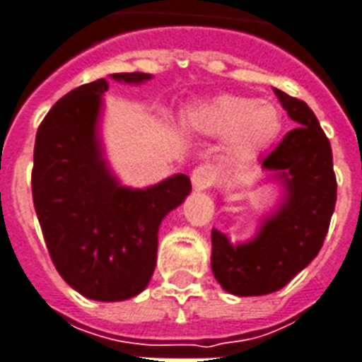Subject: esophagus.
<instances>
[{"instance_id": "34e87169", "label": "esophagus", "mask_w": 362, "mask_h": 362, "mask_svg": "<svg viewBox=\"0 0 362 362\" xmlns=\"http://www.w3.org/2000/svg\"><path fill=\"white\" fill-rule=\"evenodd\" d=\"M215 180V168L209 167V165H199V167L194 168V173H192V186H194V189L209 188V186H213V182Z\"/></svg>"}]
</instances>
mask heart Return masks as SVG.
<instances>
[{
    "label": "heart",
    "instance_id": "b5f03b06",
    "mask_svg": "<svg viewBox=\"0 0 362 362\" xmlns=\"http://www.w3.org/2000/svg\"><path fill=\"white\" fill-rule=\"evenodd\" d=\"M184 119L197 132L226 136V147L235 157L255 155L282 130V113L274 103L232 93L189 103Z\"/></svg>",
    "mask_w": 362,
    "mask_h": 362
}]
</instances>
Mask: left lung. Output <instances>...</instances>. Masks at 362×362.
<instances>
[{
	"label": "left lung",
	"mask_w": 362,
	"mask_h": 362,
	"mask_svg": "<svg viewBox=\"0 0 362 362\" xmlns=\"http://www.w3.org/2000/svg\"><path fill=\"white\" fill-rule=\"evenodd\" d=\"M276 98L299 127L290 130L261 168L272 173L282 199L263 216L257 234L232 243L211 232V269L232 296H267L282 290L318 255L336 207V174L330 141L309 105L274 88Z\"/></svg>",
	"instance_id": "obj_1"
}]
</instances>
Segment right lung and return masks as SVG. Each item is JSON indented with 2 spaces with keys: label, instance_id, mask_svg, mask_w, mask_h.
Instances as JSON below:
<instances>
[{
  "label": "right lung",
  "instance_id": "add662e5",
  "mask_svg": "<svg viewBox=\"0 0 362 362\" xmlns=\"http://www.w3.org/2000/svg\"><path fill=\"white\" fill-rule=\"evenodd\" d=\"M111 80L140 86L146 72ZM109 82L99 78L61 98L36 134L32 199L45 245L72 290L95 301H124L146 290L157 264L163 218L192 192L186 174L147 188L115 176L101 140Z\"/></svg>",
  "mask_w": 362,
  "mask_h": 362
}]
</instances>
